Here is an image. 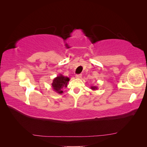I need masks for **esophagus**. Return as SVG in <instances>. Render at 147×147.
Segmentation results:
<instances>
[{
  "label": "esophagus",
  "instance_id": "1",
  "mask_svg": "<svg viewBox=\"0 0 147 147\" xmlns=\"http://www.w3.org/2000/svg\"><path fill=\"white\" fill-rule=\"evenodd\" d=\"M75 77L77 78H82V74H77L75 75Z\"/></svg>",
  "mask_w": 147,
  "mask_h": 147
}]
</instances>
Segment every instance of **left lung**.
<instances>
[{
	"label": "left lung",
	"instance_id": "obj_1",
	"mask_svg": "<svg viewBox=\"0 0 147 147\" xmlns=\"http://www.w3.org/2000/svg\"><path fill=\"white\" fill-rule=\"evenodd\" d=\"M97 86H91V89L92 90H97Z\"/></svg>",
	"mask_w": 147,
	"mask_h": 147
}]
</instances>
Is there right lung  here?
I'll return each instance as SVG.
<instances>
[{"instance_id":"right-lung-1","label":"right lung","mask_w":147,"mask_h":147,"mask_svg":"<svg viewBox=\"0 0 147 147\" xmlns=\"http://www.w3.org/2000/svg\"><path fill=\"white\" fill-rule=\"evenodd\" d=\"M70 80V78L67 77H64L62 74H59L58 76L53 79V83L51 84L52 88L54 91L58 93V94H63L64 92L63 88L64 87L67 86L68 82Z\"/></svg>"}]
</instances>
